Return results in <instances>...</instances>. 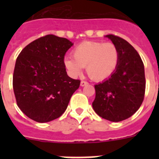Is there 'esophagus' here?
<instances>
[{
	"instance_id": "34e87169",
	"label": "esophagus",
	"mask_w": 159,
	"mask_h": 159,
	"mask_svg": "<svg viewBox=\"0 0 159 159\" xmlns=\"http://www.w3.org/2000/svg\"><path fill=\"white\" fill-rule=\"evenodd\" d=\"M88 83L87 82V81H84V80H82L80 82V86L81 87H84V86H86V85H88Z\"/></svg>"
}]
</instances>
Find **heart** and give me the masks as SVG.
Masks as SVG:
<instances>
[{
    "label": "heart",
    "instance_id": "b5f03b06",
    "mask_svg": "<svg viewBox=\"0 0 159 159\" xmlns=\"http://www.w3.org/2000/svg\"><path fill=\"white\" fill-rule=\"evenodd\" d=\"M73 57L64 58V65L72 75L81 74L86 67L89 77L95 81L106 80L117 68L119 52L113 43L85 41L72 52Z\"/></svg>",
    "mask_w": 159,
    "mask_h": 159
}]
</instances>
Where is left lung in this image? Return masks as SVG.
Segmentation results:
<instances>
[{
  "mask_svg": "<svg viewBox=\"0 0 159 159\" xmlns=\"http://www.w3.org/2000/svg\"><path fill=\"white\" fill-rule=\"evenodd\" d=\"M119 52L117 68L106 80L95 85V113L111 122H120L139 110L144 99L146 80L144 65L134 47L115 35H107Z\"/></svg>",
  "mask_w": 159,
  "mask_h": 159,
  "instance_id": "1",
  "label": "left lung"
}]
</instances>
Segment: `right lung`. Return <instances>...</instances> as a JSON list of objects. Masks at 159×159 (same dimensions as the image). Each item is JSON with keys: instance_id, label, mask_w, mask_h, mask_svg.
Wrapping results in <instances>:
<instances>
[{"instance_id": "add662e5", "label": "right lung", "mask_w": 159, "mask_h": 159, "mask_svg": "<svg viewBox=\"0 0 159 159\" xmlns=\"http://www.w3.org/2000/svg\"><path fill=\"white\" fill-rule=\"evenodd\" d=\"M73 43L47 35L28 44L16 59L12 87L16 103L25 116L38 123L57 119L66 111L80 80L70 78L64 56Z\"/></svg>"}]
</instances>
